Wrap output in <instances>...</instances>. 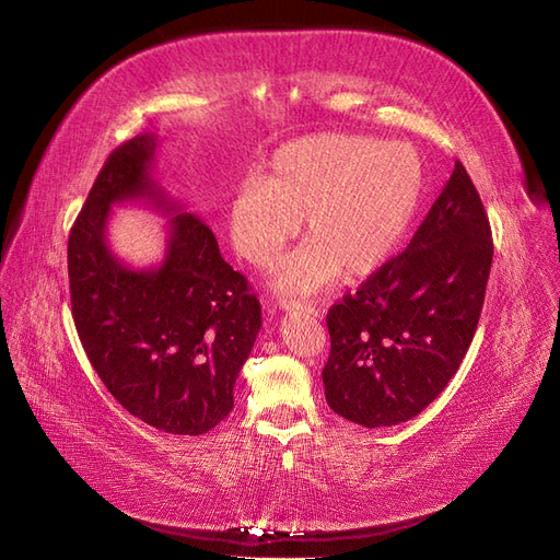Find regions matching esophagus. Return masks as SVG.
<instances>
[{
  "label": "esophagus",
  "mask_w": 560,
  "mask_h": 560,
  "mask_svg": "<svg viewBox=\"0 0 560 560\" xmlns=\"http://www.w3.org/2000/svg\"><path fill=\"white\" fill-rule=\"evenodd\" d=\"M279 310H283V312H288V310H300V312H304V314H310V316H318V310L314 304H304V302H293V300H279Z\"/></svg>",
  "instance_id": "esophagus-1"
}]
</instances>
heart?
Masks as SVG:
<instances>
[{
	"mask_svg": "<svg viewBox=\"0 0 560 560\" xmlns=\"http://www.w3.org/2000/svg\"><path fill=\"white\" fill-rule=\"evenodd\" d=\"M425 167L402 141L320 132L288 141L262 178H246L230 205V240L258 269L272 267L304 223L306 242L275 277L281 295H312L339 272L382 267L421 207Z\"/></svg>",
	"mask_w": 560,
	"mask_h": 560,
	"instance_id": "obj_1",
	"label": "heart"
}]
</instances>
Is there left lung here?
<instances>
[{"label": "left lung", "instance_id": "8db88e82", "mask_svg": "<svg viewBox=\"0 0 560 560\" xmlns=\"http://www.w3.org/2000/svg\"><path fill=\"white\" fill-rule=\"evenodd\" d=\"M491 262L489 215L456 162L407 250L328 312L330 409L365 428L421 413L472 345Z\"/></svg>", "mask_w": 560, "mask_h": 560}]
</instances>
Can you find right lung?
Returning <instances> with one entry per match:
<instances>
[{"mask_svg": "<svg viewBox=\"0 0 560 560\" xmlns=\"http://www.w3.org/2000/svg\"><path fill=\"white\" fill-rule=\"evenodd\" d=\"M155 149V135L125 141L90 188L67 246L71 316L88 360L132 417L170 435H205L234 405L260 302L211 228L160 188ZM135 199L177 213L158 268H128L105 242L110 207Z\"/></svg>", "mask_w": 560, "mask_h": 560, "instance_id": "add662e5", "label": "right lung"}]
</instances>
